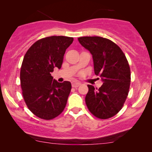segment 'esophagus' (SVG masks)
I'll return each instance as SVG.
<instances>
[{
    "label": "esophagus",
    "instance_id": "esophagus-1",
    "mask_svg": "<svg viewBox=\"0 0 152 152\" xmlns=\"http://www.w3.org/2000/svg\"><path fill=\"white\" fill-rule=\"evenodd\" d=\"M72 83V86L74 87V88H76V87H78L80 86V83L77 82V81H72V82H71Z\"/></svg>",
    "mask_w": 152,
    "mask_h": 152
}]
</instances>
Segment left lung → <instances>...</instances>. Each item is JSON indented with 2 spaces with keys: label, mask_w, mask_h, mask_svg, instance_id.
I'll return each mask as SVG.
<instances>
[{
  "label": "left lung",
  "mask_w": 152,
  "mask_h": 152,
  "mask_svg": "<svg viewBox=\"0 0 152 152\" xmlns=\"http://www.w3.org/2000/svg\"><path fill=\"white\" fill-rule=\"evenodd\" d=\"M79 42L93 56L94 72L103 84L98 89L88 85L85 97L93 115L100 119L113 117L119 112L127 97L131 72L126 58L115 43L100 37H82Z\"/></svg>",
  "instance_id": "1"
}]
</instances>
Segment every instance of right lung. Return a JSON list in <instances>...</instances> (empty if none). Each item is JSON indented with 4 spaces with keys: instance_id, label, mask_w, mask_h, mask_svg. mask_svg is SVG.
<instances>
[{
    "instance_id": "right-lung-1",
    "label": "right lung",
    "mask_w": 152,
    "mask_h": 152,
    "mask_svg": "<svg viewBox=\"0 0 152 152\" xmlns=\"http://www.w3.org/2000/svg\"><path fill=\"white\" fill-rule=\"evenodd\" d=\"M72 41V37H45L36 41L24 56L20 73L23 96L37 117L52 120L66 107L71 83L58 82L51 72L55 67L61 68L66 50Z\"/></svg>"
}]
</instances>
